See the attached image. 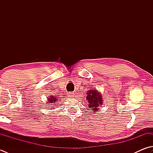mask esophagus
<instances>
[{
  "label": "esophagus",
  "instance_id": "obj_1",
  "mask_svg": "<svg viewBox=\"0 0 153 153\" xmlns=\"http://www.w3.org/2000/svg\"><path fill=\"white\" fill-rule=\"evenodd\" d=\"M74 93H68V96L69 97H74Z\"/></svg>",
  "mask_w": 153,
  "mask_h": 153
}]
</instances>
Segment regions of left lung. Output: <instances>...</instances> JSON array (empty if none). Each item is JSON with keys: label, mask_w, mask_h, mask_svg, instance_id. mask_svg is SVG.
<instances>
[{"label": "left lung", "mask_w": 153, "mask_h": 153, "mask_svg": "<svg viewBox=\"0 0 153 153\" xmlns=\"http://www.w3.org/2000/svg\"><path fill=\"white\" fill-rule=\"evenodd\" d=\"M86 100L88 101V106L91 108L92 111L97 112L99 110V106L102 105V95L96 89H91L87 91Z\"/></svg>", "instance_id": "1"}]
</instances>
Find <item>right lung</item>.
Instances as JSON below:
<instances>
[{"label": "right lung", "mask_w": 153, "mask_h": 153, "mask_svg": "<svg viewBox=\"0 0 153 153\" xmlns=\"http://www.w3.org/2000/svg\"><path fill=\"white\" fill-rule=\"evenodd\" d=\"M57 98L59 97H54V96H50L48 97V102L51 103V105H53V104H55L56 102H57L58 101V99ZM51 107H53V106H51Z\"/></svg>", "instance_id": "1"}]
</instances>
